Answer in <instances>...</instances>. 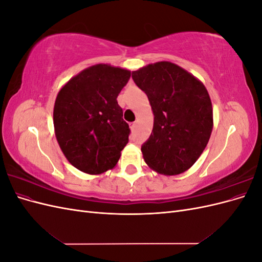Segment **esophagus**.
Segmentation results:
<instances>
[{
    "instance_id": "obj_1",
    "label": "esophagus",
    "mask_w": 262,
    "mask_h": 262,
    "mask_svg": "<svg viewBox=\"0 0 262 262\" xmlns=\"http://www.w3.org/2000/svg\"><path fill=\"white\" fill-rule=\"evenodd\" d=\"M136 126H137V123H136V122H132V123L130 124V128H131L132 131H133L134 129H136Z\"/></svg>"
}]
</instances>
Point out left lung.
Instances as JSON below:
<instances>
[{
  "mask_svg": "<svg viewBox=\"0 0 262 262\" xmlns=\"http://www.w3.org/2000/svg\"><path fill=\"white\" fill-rule=\"evenodd\" d=\"M152 107V133L141 147L145 163L166 176L188 170L207 146L213 109L204 85L186 70L162 61L133 71Z\"/></svg>",
  "mask_w": 262,
  "mask_h": 262,
  "instance_id": "8db88e82",
  "label": "left lung"
}]
</instances>
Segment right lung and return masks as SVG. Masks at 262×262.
<instances>
[{
	"label": "right lung",
	"mask_w": 262,
	"mask_h": 262,
	"mask_svg": "<svg viewBox=\"0 0 262 262\" xmlns=\"http://www.w3.org/2000/svg\"><path fill=\"white\" fill-rule=\"evenodd\" d=\"M130 76L128 70L96 64L60 90L53 109L54 132L75 168L98 175L118 163L129 142L130 128L117 97Z\"/></svg>",
	"instance_id": "right-lung-1"
}]
</instances>
